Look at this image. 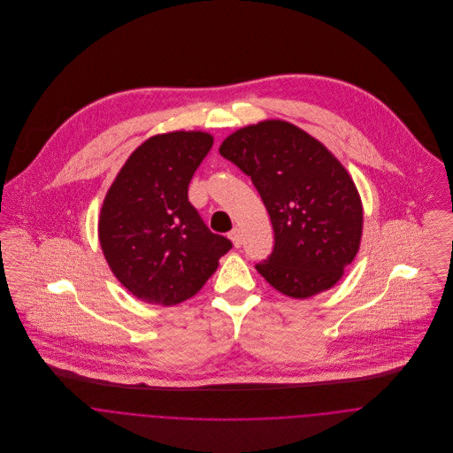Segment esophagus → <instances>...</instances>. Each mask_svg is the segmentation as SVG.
Returning <instances> with one entry per match:
<instances>
[{
	"instance_id": "34e87169",
	"label": "esophagus",
	"mask_w": 453,
	"mask_h": 453,
	"mask_svg": "<svg viewBox=\"0 0 453 453\" xmlns=\"http://www.w3.org/2000/svg\"><path fill=\"white\" fill-rule=\"evenodd\" d=\"M230 239H232V242H234L235 248H241V244H242V232H241V228L235 226V228L230 232Z\"/></svg>"
}]
</instances>
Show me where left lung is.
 <instances>
[{"instance_id":"obj_1","label":"left lung","mask_w":453,"mask_h":453,"mask_svg":"<svg viewBox=\"0 0 453 453\" xmlns=\"http://www.w3.org/2000/svg\"><path fill=\"white\" fill-rule=\"evenodd\" d=\"M257 187L273 226V251L257 263L265 280L291 298L333 288L359 251L363 205L354 181L305 130L265 120L219 146Z\"/></svg>"}]
</instances>
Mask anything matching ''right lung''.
Listing matches in <instances>:
<instances>
[{"label": "right lung", "mask_w": 453, "mask_h": 453, "mask_svg": "<svg viewBox=\"0 0 453 453\" xmlns=\"http://www.w3.org/2000/svg\"><path fill=\"white\" fill-rule=\"evenodd\" d=\"M211 146L212 135L198 130L150 137L127 158L103 202L104 258L142 302L169 307L192 298L232 250L188 200V185Z\"/></svg>", "instance_id": "obj_1"}]
</instances>
